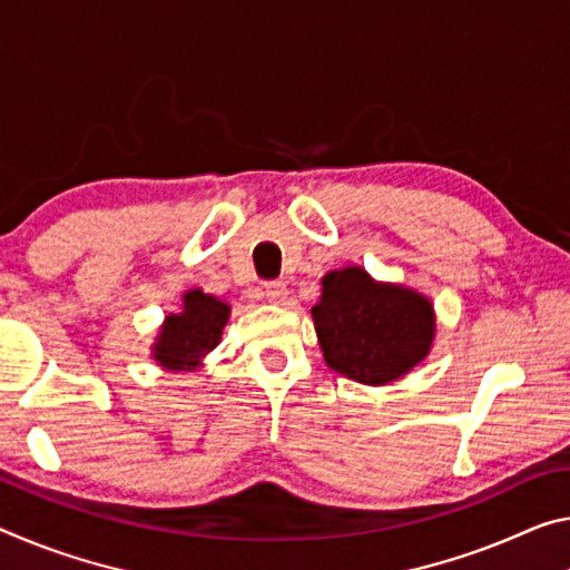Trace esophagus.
<instances>
[{
	"label": "esophagus",
	"mask_w": 570,
	"mask_h": 570,
	"mask_svg": "<svg viewBox=\"0 0 570 570\" xmlns=\"http://www.w3.org/2000/svg\"><path fill=\"white\" fill-rule=\"evenodd\" d=\"M264 294H266V299L271 304H284L286 296H288V288H286L284 282H271V284H266Z\"/></svg>",
	"instance_id": "34e87169"
}]
</instances>
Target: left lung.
<instances>
[{
  "label": "left lung",
  "mask_w": 570,
  "mask_h": 570,
  "mask_svg": "<svg viewBox=\"0 0 570 570\" xmlns=\"http://www.w3.org/2000/svg\"><path fill=\"white\" fill-rule=\"evenodd\" d=\"M320 347L332 370L350 381L385 385L431 352L436 314L426 296L381 284L360 266L330 271L312 306Z\"/></svg>",
  "instance_id": "left-lung-1"
}]
</instances>
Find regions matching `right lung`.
I'll list each match as a JSON object with an SVG mask.
<instances>
[{"label":"right lung","mask_w":570,"mask_h":570,"mask_svg":"<svg viewBox=\"0 0 570 570\" xmlns=\"http://www.w3.org/2000/svg\"><path fill=\"white\" fill-rule=\"evenodd\" d=\"M230 306L203 288L183 294V312L169 314L161 324L151 357L165 370H197L207 352L218 347Z\"/></svg>","instance_id":"add662e5"}]
</instances>
